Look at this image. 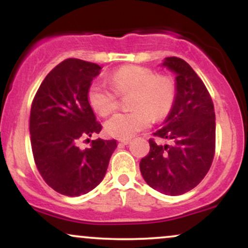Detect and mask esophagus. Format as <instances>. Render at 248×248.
I'll list each match as a JSON object with an SVG mask.
<instances>
[{"instance_id": "obj_1", "label": "esophagus", "mask_w": 248, "mask_h": 248, "mask_svg": "<svg viewBox=\"0 0 248 248\" xmlns=\"http://www.w3.org/2000/svg\"><path fill=\"white\" fill-rule=\"evenodd\" d=\"M130 139H120V140H119V143L120 144H128V143H130Z\"/></svg>"}]
</instances>
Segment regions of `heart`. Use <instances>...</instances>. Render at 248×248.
Instances as JSON below:
<instances>
[{
	"label": "heart",
	"instance_id": "b5f03b06",
	"mask_svg": "<svg viewBox=\"0 0 248 248\" xmlns=\"http://www.w3.org/2000/svg\"><path fill=\"white\" fill-rule=\"evenodd\" d=\"M112 87L105 82H93L87 91L91 107L102 116L109 115L119 106L118 94L130 95L134 109L113 115L105 124L106 132L118 139L132 138L149 127L153 115L166 116L175 101V84L167 76L155 75L153 70L139 65H126L109 77Z\"/></svg>",
	"mask_w": 248,
	"mask_h": 248
}]
</instances>
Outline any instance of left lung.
Wrapping results in <instances>:
<instances>
[{"instance_id": "8db88e82", "label": "left lung", "mask_w": 248, "mask_h": 248, "mask_svg": "<svg viewBox=\"0 0 248 248\" xmlns=\"http://www.w3.org/2000/svg\"><path fill=\"white\" fill-rule=\"evenodd\" d=\"M162 66L175 78V101L154 135L169 144L149 140V154L140 162L144 181L164 195H183L205 177L215 156L216 115L205 85L183 59L168 57Z\"/></svg>"}]
</instances>
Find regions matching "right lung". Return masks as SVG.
I'll use <instances>...</instances> for the list:
<instances>
[{
    "label": "right lung",
    "instance_id": "obj_1",
    "mask_svg": "<svg viewBox=\"0 0 248 248\" xmlns=\"http://www.w3.org/2000/svg\"><path fill=\"white\" fill-rule=\"evenodd\" d=\"M100 71L94 62L66 59L45 77L31 105V148L37 169L47 186L70 197L99 186L118 146L115 140L101 139L92 140L90 148L79 146L102 128L87 99Z\"/></svg>",
    "mask_w": 248,
    "mask_h": 248
}]
</instances>
